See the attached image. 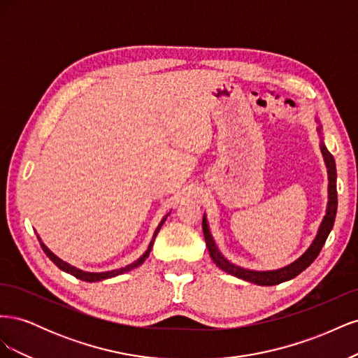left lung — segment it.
I'll use <instances>...</instances> for the list:
<instances>
[{
	"label": "left lung",
	"mask_w": 358,
	"mask_h": 358,
	"mask_svg": "<svg viewBox=\"0 0 358 358\" xmlns=\"http://www.w3.org/2000/svg\"><path fill=\"white\" fill-rule=\"evenodd\" d=\"M321 152L324 155V159H326V164L329 169V206H327V213L324 216V220L321 222V227L318 230V234L315 237V241L312 242L308 251L303 254L299 259H296L294 263L279 268V270H272V272H254V270H246L242 267H237L231 264L230 262L221 255V252L216 248L212 234L209 231L208 221H206V216H203V233H204V239H206V246H208V251L210 258L213 259V263L218 266L220 268L225 270V272L231 273L236 278H241L243 280H248V282H254L257 285H276L280 282H285V280H289L292 278H296L300 275L303 270L308 268L318 254L321 252V249L326 243L327 237L333 229L334 218H336V210H338V191H336V164H334V158L329 152L327 148L321 143Z\"/></svg>",
	"instance_id": "8db88e82"
}]
</instances>
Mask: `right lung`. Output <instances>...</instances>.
<instances>
[{
    "instance_id": "right-lung-1",
    "label": "right lung",
    "mask_w": 358,
    "mask_h": 358,
    "mask_svg": "<svg viewBox=\"0 0 358 358\" xmlns=\"http://www.w3.org/2000/svg\"><path fill=\"white\" fill-rule=\"evenodd\" d=\"M164 221H166V218L159 222L158 229L155 230V234H154V237H152V242L149 243L148 251H146L142 257H140L136 263L129 264V266H127V267L119 268V270H112V272H103V273H90V272H83V270H79V268H76V267L70 266L69 263L62 262V259H61V258H58L55 254H52L45 243H41V242H40V245H41V248H43V251H45V254H46V255L52 259V262L55 263L61 270H64V272H67V273L73 275L74 278H79V279H82V280H86V282H96V280H103V279H107V278H113V276H117V275H122V273L128 272V270H131V268H134V267H137V266L142 264V263L145 262V259L149 257V254H150V249H152V245H154V241H155V236L158 234V231H159V229H161V225L164 224Z\"/></svg>"
}]
</instances>
